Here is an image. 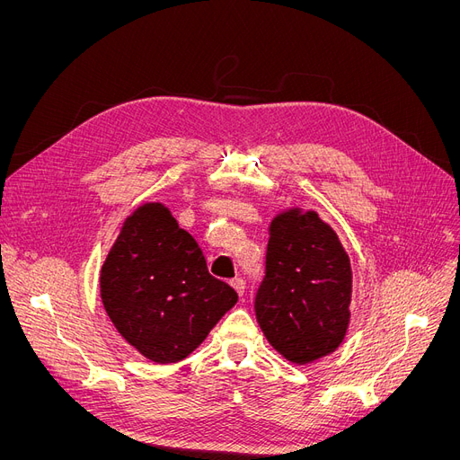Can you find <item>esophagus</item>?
Instances as JSON below:
<instances>
[{
	"mask_svg": "<svg viewBox=\"0 0 460 460\" xmlns=\"http://www.w3.org/2000/svg\"><path fill=\"white\" fill-rule=\"evenodd\" d=\"M231 287H233L234 291L238 293V296H243V295H244V288H246V283H244V279H240V278H234V279H231Z\"/></svg>",
	"mask_w": 460,
	"mask_h": 460,
	"instance_id": "1",
	"label": "esophagus"
}]
</instances>
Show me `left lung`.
Here are the masks:
<instances>
[{
  "instance_id": "left-lung-1",
  "label": "left lung",
  "mask_w": 460,
  "mask_h": 460,
  "mask_svg": "<svg viewBox=\"0 0 460 460\" xmlns=\"http://www.w3.org/2000/svg\"><path fill=\"white\" fill-rule=\"evenodd\" d=\"M269 233L267 267L255 295L257 323L283 358L305 366L345 340L350 259L340 236L313 210L278 214Z\"/></svg>"
}]
</instances>
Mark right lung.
<instances>
[{
    "label": "right lung",
    "mask_w": 460,
    "mask_h": 460,
    "mask_svg": "<svg viewBox=\"0 0 460 460\" xmlns=\"http://www.w3.org/2000/svg\"><path fill=\"white\" fill-rule=\"evenodd\" d=\"M101 296L117 332L156 364L196 350L238 300L208 274L201 248L162 203H145L125 220L102 264Z\"/></svg>",
    "instance_id": "right-lung-1"
}]
</instances>
